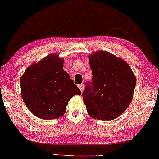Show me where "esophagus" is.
Returning a JSON list of instances; mask_svg holds the SVG:
<instances>
[{
    "instance_id": "34e87169",
    "label": "esophagus",
    "mask_w": 159,
    "mask_h": 159,
    "mask_svg": "<svg viewBox=\"0 0 159 159\" xmlns=\"http://www.w3.org/2000/svg\"><path fill=\"white\" fill-rule=\"evenodd\" d=\"M79 88H80V90H81V92H82L84 90V85L83 84H80L79 85Z\"/></svg>"
}]
</instances>
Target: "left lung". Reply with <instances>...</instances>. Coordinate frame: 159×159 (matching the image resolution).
<instances>
[{"mask_svg":"<svg viewBox=\"0 0 159 159\" xmlns=\"http://www.w3.org/2000/svg\"><path fill=\"white\" fill-rule=\"evenodd\" d=\"M93 74L82 96L90 117L112 120L123 114L131 102L137 79L124 60L107 51L88 56Z\"/></svg>","mask_w":159,"mask_h":159,"instance_id":"obj_1","label":"left lung"}]
</instances>
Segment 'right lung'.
<instances>
[{
  "label": "right lung",
  "instance_id": "right-lung-1",
  "mask_svg": "<svg viewBox=\"0 0 159 159\" xmlns=\"http://www.w3.org/2000/svg\"><path fill=\"white\" fill-rule=\"evenodd\" d=\"M63 58L49 54L27 68L20 78L21 96L35 116L52 120L63 116L68 102L81 91L63 70Z\"/></svg>",
  "mask_w": 159,
  "mask_h": 159
}]
</instances>
